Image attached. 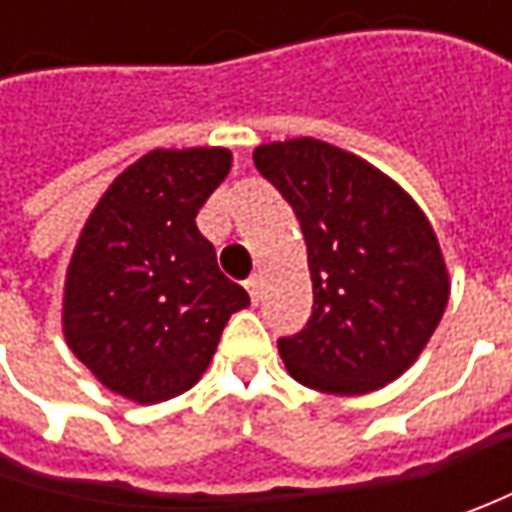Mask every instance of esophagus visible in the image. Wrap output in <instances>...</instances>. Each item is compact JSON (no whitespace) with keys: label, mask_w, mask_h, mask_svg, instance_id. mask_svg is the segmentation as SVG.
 Instances as JSON below:
<instances>
[{"label":"esophagus","mask_w":512,"mask_h":512,"mask_svg":"<svg viewBox=\"0 0 512 512\" xmlns=\"http://www.w3.org/2000/svg\"><path fill=\"white\" fill-rule=\"evenodd\" d=\"M247 293H250V302L253 305H259V299H262V276H250L245 282Z\"/></svg>","instance_id":"1"}]
</instances>
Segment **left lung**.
Segmentation results:
<instances>
[{
	"label": "left lung",
	"mask_w": 512,
	"mask_h": 512,
	"mask_svg": "<svg viewBox=\"0 0 512 512\" xmlns=\"http://www.w3.org/2000/svg\"><path fill=\"white\" fill-rule=\"evenodd\" d=\"M253 162L293 207L313 282L305 330L279 339L287 373L336 396L399 379L450 296L422 207L379 168L310 136L259 145Z\"/></svg>",
	"instance_id": "1"
}]
</instances>
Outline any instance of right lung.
<instances>
[{"mask_svg": "<svg viewBox=\"0 0 512 512\" xmlns=\"http://www.w3.org/2000/svg\"><path fill=\"white\" fill-rule=\"evenodd\" d=\"M230 150H150L102 193L70 256L62 330L108 390L156 404L190 390L227 319L250 305L216 265L196 213Z\"/></svg>", "mask_w": 512, "mask_h": 512, "instance_id": "1", "label": "right lung"}]
</instances>
